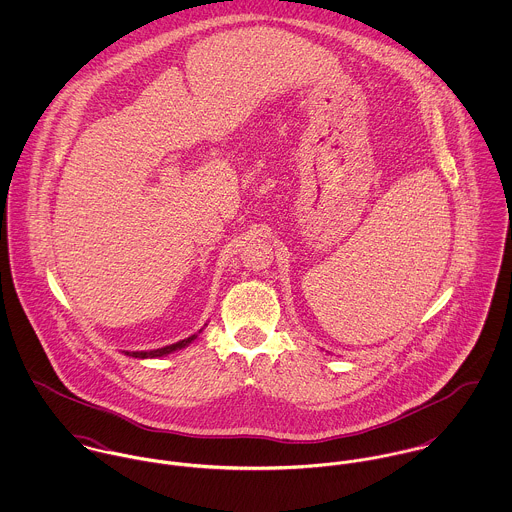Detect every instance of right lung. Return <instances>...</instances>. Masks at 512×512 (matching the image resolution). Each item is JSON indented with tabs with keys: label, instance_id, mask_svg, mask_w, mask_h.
<instances>
[{
	"label": "right lung",
	"instance_id": "1",
	"mask_svg": "<svg viewBox=\"0 0 512 512\" xmlns=\"http://www.w3.org/2000/svg\"><path fill=\"white\" fill-rule=\"evenodd\" d=\"M197 339V335H191V337H187V339H183V341H177V343H173V345H167V347H161V349H153V351H124L126 355H130V357H136V359H157V357H165V355H169V353H173V351H179V349H185L189 343H193Z\"/></svg>",
	"mask_w": 512,
	"mask_h": 512
}]
</instances>
